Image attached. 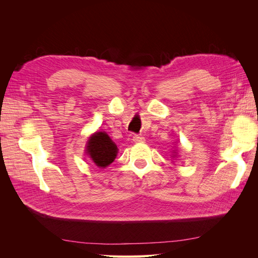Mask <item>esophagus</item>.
Masks as SVG:
<instances>
[{
    "label": "esophagus",
    "instance_id": "obj_1",
    "mask_svg": "<svg viewBox=\"0 0 258 258\" xmlns=\"http://www.w3.org/2000/svg\"><path fill=\"white\" fill-rule=\"evenodd\" d=\"M132 140H134V142H136V143H140V142L144 141V137H142L141 135H135L134 137H132Z\"/></svg>",
    "mask_w": 258,
    "mask_h": 258
}]
</instances>
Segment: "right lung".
<instances>
[{
    "mask_svg": "<svg viewBox=\"0 0 258 258\" xmlns=\"http://www.w3.org/2000/svg\"><path fill=\"white\" fill-rule=\"evenodd\" d=\"M87 152L98 167L105 168L114 161L117 146L104 132H97L89 140Z\"/></svg>",
    "mask_w": 258,
    "mask_h": 258,
    "instance_id": "right-lung-1",
    "label": "right lung"
}]
</instances>
